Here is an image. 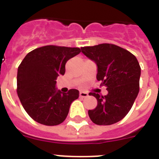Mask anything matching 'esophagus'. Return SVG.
I'll return each mask as SVG.
<instances>
[{
    "mask_svg": "<svg viewBox=\"0 0 159 159\" xmlns=\"http://www.w3.org/2000/svg\"><path fill=\"white\" fill-rule=\"evenodd\" d=\"M88 96V94L85 92H80V97L81 98H86Z\"/></svg>",
    "mask_w": 159,
    "mask_h": 159,
    "instance_id": "esophagus-1",
    "label": "esophagus"
}]
</instances>
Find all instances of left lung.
<instances>
[{"label": "left lung", "mask_w": 159, "mask_h": 159, "mask_svg": "<svg viewBox=\"0 0 159 159\" xmlns=\"http://www.w3.org/2000/svg\"><path fill=\"white\" fill-rule=\"evenodd\" d=\"M81 52L97 66L96 78L107 86V95L89 93L97 106L88 116L97 125H111L127 116L139 92L141 68L134 55L111 43L81 48Z\"/></svg>", "instance_id": "8db88e82"}]
</instances>
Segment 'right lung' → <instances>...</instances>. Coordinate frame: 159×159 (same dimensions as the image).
<instances>
[{"mask_svg":"<svg viewBox=\"0 0 159 159\" xmlns=\"http://www.w3.org/2000/svg\"><path fill=\"white\" fill-rule=\"evenodd\" d=\"M80 52L79 48L48 45L32 50L22 60L17 71V95L25 111L36 122L56 126L65 120L79 91L61 92L56 88V80L64 75L67 60Z\"/></svg>","mask_w":159,"mask_h":159,"instance_id":"right-lung-1","label":"right lung"}]
</instances>
